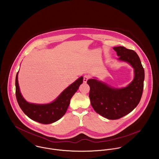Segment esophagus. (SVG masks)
Wrapping results in <instances>:
<instances>
[{"mask_svg":"<svg viewBox=\"0 0 159 159\" xmlns=\"http://www.w3.org/2000/svg\"><path fill=\"white\" fill-rule=\"evenodd\" d=\"M90 78V76L88 75H86L84 76L83 77V82L84 83H86L88 81V80Z\"/></svg>","mask_w":159,"mask_h":159,"instance_id":"34e87169","label":"esophagus"}]
</instances>
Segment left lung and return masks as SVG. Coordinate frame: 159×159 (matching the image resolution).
Listing matches in <instances>:
<instances>
[{
  "instance_id": "obj_1",
  "label": "left lung",
  "mask_w": 159,
  "mask_h": 159,
  "mask_svg": "<svg viewBox=\"0 0 159 159\" xmlns=\"http://www.w3.org/2000/svg\"><path fill=\"white\" fill-rule=\"evenodd\" d=\"M118 60L130 64L134 68V80L125 88H114L96 79H90L89 98L94 110L108 119H118L132 111L141 100L144 70L136 52L124 46L114 47Z\"/></svg>"
}]
</instances>
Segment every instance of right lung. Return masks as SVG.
I'll return each mask as SVG.
<instances>
[{
    "label": "right lung",
    "mask_w": 159,
    "mask_h": 159,
    "mask_svg": "<svg viewBox=\"0 0 159 159\" xmlns=\"http://www.w3.org/2000/svg\"><path fill=\"white\" fill-rule=\"evenodd\" d=\"M18 75V72L15 80L16 97L21 109L30 119L43 124L53 123L66 114L71 98L83 82V77L81 76L70 84L54 101L48 104L40 105L29 103L23 98L20 90Z\"/></svg>",
    "instance_id": "right-lung-1"
}]
</instances>
